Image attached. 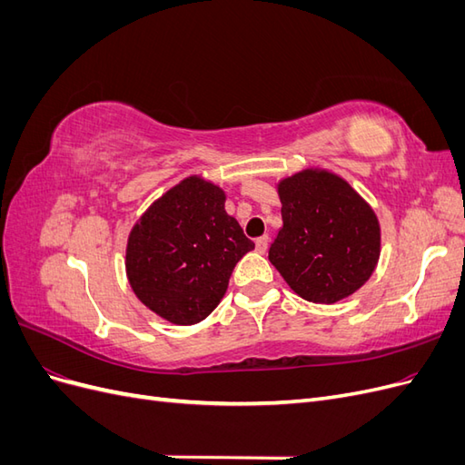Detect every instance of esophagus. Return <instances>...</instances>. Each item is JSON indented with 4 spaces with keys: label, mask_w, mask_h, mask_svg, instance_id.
Returning a JSON list of instances; mask_svg holds the SVG:
<instances>
[{
    "label": "esophagus",
    "mask_w": 465,
    "mask_h": 465,
    "mask_svg": "<svg viewBox=\"0 0 465 465\" xmlns=\"http://www.w3.org/2000/svg\"><path fill=\"white\" fill-rule=\"evenodd\" d=\"M267 244H270V238H267V236H260L258 238V241H256V252H258V254H265Z\"/></svg>",
    "instance_id": "1"
}]
</instances>
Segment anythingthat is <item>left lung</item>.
Wrapping results in <instances>:
<instances>
[{
  "instance_id": "obj_1",
  "label": "left lung",
  "mask_w": 465,
  "mask_h": 465,
  "mask_svg": "<svg viewBox=\"0 0 465 465\" xmlns=\"http://www.w3.org/2000/svg\"><path fill=\"white\" fill-rule=\"evenodd\" d=\"M283 227L270 262L308 302L333 304L359 291L380 258V223L347 180L304 168L279 180Z\"/></svg>"
}]
</instances>
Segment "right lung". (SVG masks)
<instances>
[{
    "instance_id": "add662e5",
    "label": "right lung",
    "mask_w": 465,
    "mask_h": 465,
    "mask_svg": "<svg viewBox=\"0 0 465 465\" xmlns=\"http://www.w3.org/2000/svg\"><path fill=\"white\" fill-rule=\"evenodd\" d=\"M223 188L188 176L137 219L125 246V275L149 311L192 326L215 311L254 242L224 211Z\"/></svg>"
}]
</instances>
